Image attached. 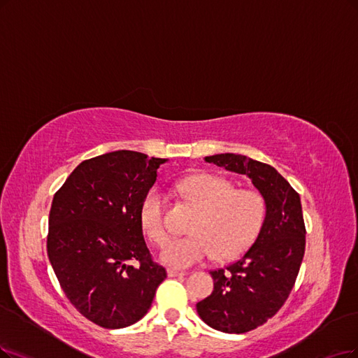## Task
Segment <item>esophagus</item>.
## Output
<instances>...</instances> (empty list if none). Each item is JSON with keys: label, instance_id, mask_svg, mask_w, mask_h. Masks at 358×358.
Listing matches in <instances>:
<instances>
[{"label": "esophagus", "instance_id": "obj_1", "mask_svg": "<svg viewBox=\"0 0 358 358\" xmlns=\"http://www.w3.org/2000/svg\"><path fill=\"white\" fill-rule=\"evenodd\" d=\"M166 273H168V277H178V275H186L187 274L186 271H178V270H174V268H169Z\"/></svg>", "mask_w": 358, "mask_h": 358}]
</instances>
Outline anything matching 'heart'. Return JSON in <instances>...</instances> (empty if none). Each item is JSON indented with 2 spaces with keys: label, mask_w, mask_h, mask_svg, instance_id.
I'll return each mask as SVG.
<instances>
[{
  "label": "heart",
  "mask_w": 358,
  "mask_h": 358,
  "mask_svg": "<svg viewBox=\"0 0 358 358\" xmlns=\"http://www.w3.org/2000/svg\"><path fill=\"white\" fill-rule=\"evenodd\" d=\"M178 190L199 213L190 224L186 237H172L164 246L161 258L176 268H187L210 257L227 259L245 250L261 227L266 203L250 189H234L221 176L199 174L178 182ZM140 222L150 241L161 245L168 237L165 197L156 189L144 196Z\"/></svg>",
  "instance_id": "1"
}]
</instances>
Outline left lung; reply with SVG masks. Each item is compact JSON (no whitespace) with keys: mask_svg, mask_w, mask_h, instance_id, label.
Listing matches in <instances>:
<instances>
[{"mask_svg":"<svg viewBox=\"0 0 358 358\" xmlns=\"http://www.w3.org/2000/svg\"><path fill=\"white\" fill-rule=\"evenodd\" d=\"M205 161L249 177L266 202L255 243L239 261L210 271L213 294L196 303L208 326L245 334L271 319L295 285L306 252L301 197L273 166L243 155L221 153Z\"/></svg>","mask_w":358,"mask_h":358,"instance_id":"8db88e82","label":"left lung"}]
</instances>
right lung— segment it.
<instances>
[{"label": "right lung", "instance_id": "add662e5", "mask_svg": "<svg viewBox=\"0 0 358 358\" xmlns=\"http://www.w3.org/2000/svg\"><path fill=\"white\" fill-rule=\"evenodd\" d=\"M168 159L117 150L79 164L52 197L47 254L72 306L104 329L134 324L166 279L143 237L140 206Z\"/></svg>", "mask_w": 358, "mask_h": 358}]
</instances>
